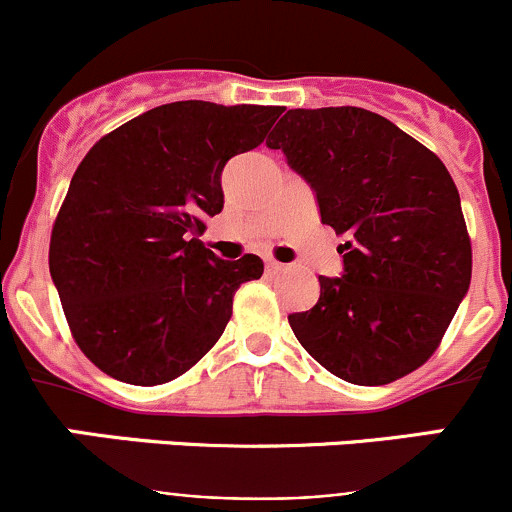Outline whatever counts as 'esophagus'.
Here are the masks:
<instances>
[{
	"mask_svg": "<svg viewBox=\"0 0 512 512\" xmlns=\"http://www.w3.org/2000/svg\"><path fill=\"white\" fill-rule=\"evenodd\" d=\"M285 270V265H282V262H277V260H267V272H270V275H275V272H282Z\"/></svg>",
	"mask_w": 512,
	"mask_h": 512,
	"instance_id": "34e87169",
	"label": "esophagus"
}]
</instances>
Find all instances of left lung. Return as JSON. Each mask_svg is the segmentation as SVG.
I'll return each instance as SVG.
<instances>
[{
    "mask_svg": "<svg viewBox=\"0 0 512 512\" xmlns=\"http://www.w3.org/2000/svg\"><path fill=\"white\" fill-rule=\"evenodd\" d=\"M317 193L344 237L342 277L289 327L327 371L381 386L426 364L471 285V237L441 158L356 106L294 108L267 138Z\"/></svg>",
    "mask_w": 512,
    "mask_h": 512,
    "instance_id": "left-lung-1",
    "label": "left lung"
}]
</instances>
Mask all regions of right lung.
Returning a JSON list of instances; mask_svg holds the SVG:
<instances>
[{
  "label": "right lung",
  "instance_id": "right-lung-1",
  "mask_svg": "<svg viewBox=\"0 0 512 512\" xmlns=\"http://www.w3.org/2000/svg\"><path fill=\"white\" fill-rule=\"evenodd\" d=\"M280 113L165 103L81 160L51 227L49 270L71 337L103 374L168 384L223 337L232 297L265 265L218 260L198 237L223 210L225 163L260 146Z\"/></svg>",
  "mask_w": 512,
  "mask_h": 512
}]
</instances>
